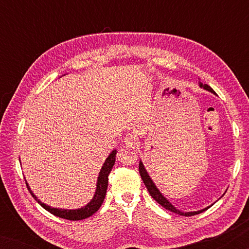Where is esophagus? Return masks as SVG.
Masks as SVG:
<instances>
[{
    "label": "esophagus",
    "mask_w": 249,
    "mask_h": 249,
    "mask_svg": "<svg viewBox=\"0 0 249 249\" xmlns=\"http://www.w3.org/2000/svg\"><path fill=\"white\" fill-rule=\"evenodd\" d=\"M135 144H136V136L134 134L125 135V137H124V145H125V147L134 148Z\"/></svg>",
    "instance_id": "1"
}]
</instances>
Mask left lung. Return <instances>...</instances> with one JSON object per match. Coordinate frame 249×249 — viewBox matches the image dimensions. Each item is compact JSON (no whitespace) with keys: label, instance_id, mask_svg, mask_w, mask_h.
<instances>
[{"label":"left lung","instance_id":"1","mask_svg":"<svg viewBox=\"0 0 249 249\" xmlns=\"http://www.w3.org/2000/svg\"><path fill=\"white\" fill-rule=\"evenodd\" d=\"M199 86L203 87L204 89L211 91V93L215 94V91H214V90L212 89V88H211V87L209 86V85L199 83ZM139 173H141V177H142V182L145 183V186H146V188H147V190H148L149 195H151V196L153 197V198H154V199L156 200V202H158V203L160 204V205H162L163 207H164L165 210H169V211H171V212H173V213H177V214H179V215H183V216H192V215H195V214L202 213L203 211L207 210V209H205V210H202V211H197V212H187V213L180 212L179 210H177L175 206L171 205V203H170L169 200L166 199L165 197L163 196L161 193H160V190H159L158 188H156L155 183L153 182V180L151 179V177L148 176V173H147V171H146V169L144 168V165H142V162L139 163Z\"/></svg>","mask_w":249,"mask_h":249}]
</instances>
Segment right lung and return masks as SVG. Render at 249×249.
<instances>
[{"label": "right lung", "instance_id": "right-lung-1", "mask_svg": "<svg viewBox=\"0 0 249 249\" xmlns=\"http://www.w3.org/2000/svg\"><path fill=\"white\" fill-rule=\"evenodd\" d=\"M115 155H117V151H114L111 153L110 155L107 156V159L105 160L103 166H102L100 176H98L97 179V187H96V192H95V195L93 197V199L90 200L89 203L87 204L86 206L81 207V209L78 210H60V209H54V207H50L45 205V204L40 202L39 199H37V197L34 195L32 190H30L28 183L26 182L27 188H28L29 193L32 194V196L36 199V202L39 204L43 209H45L46 211H49L51 214L55 215L57 217H61V219H66V220H70V221H78V220H84L87 219L93 215L94 213H96L98 209L102 206L103 204V200L105 198V194H107V183H108V175H110L112 168H113L114 163H115Z\"/></svg>", "mask_w": 249, "mask_h": 249}]
</instances>
